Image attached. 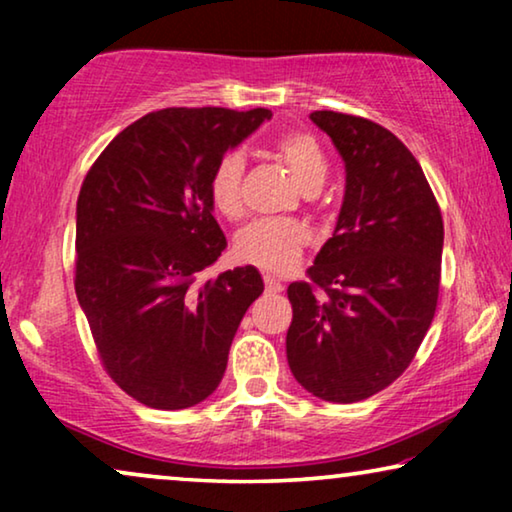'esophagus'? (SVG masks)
<instances>
[{
  "mask_svg": "<svg viewBox=\"0 0 512 512\" xmlns=\"http://www.w3.org/2000/svg\"><path fill=\"white\" fill-rule=\"evenodd\" d=\"M265 291L268 293H282L284 291V284L279 282V279L275 275H265Z\"/></svg>",
  "mask_w": 512,
  "mask_h": 512,
  "instance_id": "1",
  "label": "esophagus"
}]
</instances>
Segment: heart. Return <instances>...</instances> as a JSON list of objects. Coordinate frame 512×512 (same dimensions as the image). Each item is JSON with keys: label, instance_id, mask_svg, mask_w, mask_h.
I'll return each instance as SVG.
<instances>
[{"label": "heart", "instance_id": "heart-1", "mask_svg": "<svg viewBox=\"0 0 512 512\" xmlns=\"http://www.w3.org/2000/svg\"><path fill=\"white\" fill-rule=\"evenodd\" d=\"M277 156L305 193L319 191L328 174V160L317 139L307 132H286L277 142ZM244 158L228 151L209 174V198L221 216L237 221L244 214ZM310 230L293 219H258L240 230L235 254L240 261L270 272H289L303 258Z\"/></svg>", "mask_w": 512, "mask_h": 512}]
</instances>
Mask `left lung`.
I'll use <instances>...</instances> for the list:
<instances>
[{"mask_svg": "<svg viewBox=\"0 0 512 512\" xmlns=\"http://www.w3.org/2000/svg\"><path fill=\"white\" fill-rule=\"evenodd\" d=\"M345 160L333 237L289 284L286 359L300 387L356 403L415 359L438 305L443 216L417 158L368 118L312 111Z\"/></svg>", "mask_w": 512, "mask_h": 512, "instance_id": "1", "label": "left lung"}]
</instances>
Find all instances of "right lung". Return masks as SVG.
<instances>
[{"instance_id": "1", "label": "right lung", "mask_w": 512, "mask_h": 512, "mask_svg": "<svg viewBox=\"0 0 512 512\" xmlns=\"http://www.w3.org/2000/svg\"><path fill=\"white\" fill-rule=\"evenodd\" d=\"M272 111L172 107L111 139L76 202V298L111 380L184 410L212 394L230 342L263 293L254 265L200 282L228 247L209 174Z\"/></svg>"}]
</instances>
